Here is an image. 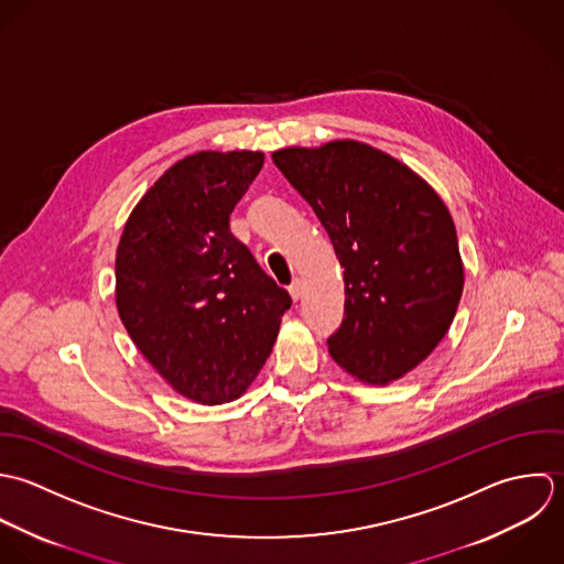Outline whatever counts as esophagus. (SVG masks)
<instances>
[{"mask_svg":"<svg viewBox=\"0 0 564 564\" xmlns=\"http://www.w3.org/2000/svg\"><path fill=\"white\" fill-rule=\"evenodd\" d=\"M290 296H292L294 301H299V299L303 296V281H301V279H294V281H292V285H290Z\"/></svg>","mask_w":564,"mask_h":564,"instance_id":"1","label":"esophagus"}]
</instances>
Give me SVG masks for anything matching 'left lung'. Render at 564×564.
<instances>
[{"instance_id": "8db88e82", "label": "left lung", "mask_w": 564, "mask_h": 564, "mask_svg": "<svg viewBox=\"0 0 564 564\" xmlns=\"http://www.w3.org/2000/svg\"><path fill=\"white\" fill-rule=\"evenodd\" d=\"M272 161L310 203L344 268L332 357L366 383L403 377L445 338L462 296L449 209L408 165L359 141L283 148Z\"/></svg>"}]
</instances>
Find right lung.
Returning a JSON list of instances; mask_svg holds the SVG:
<instances>
[{"mask_svg":"<svg viewBox=\"0 0 564 564\" xmlns=\"http://www.w3.org/2000/svg\"><path fill=\"white\" fill-rule=\"evenodd\" d=\"M261 152H196L139 200L115 259L119 318L156 372L203 405L237 399L265 364L292 299L228 218Z\"/></svg>","mask_w":564,"mask_h":564,"instance_id":"obj_1","label":"right lung"}]
</instances>
